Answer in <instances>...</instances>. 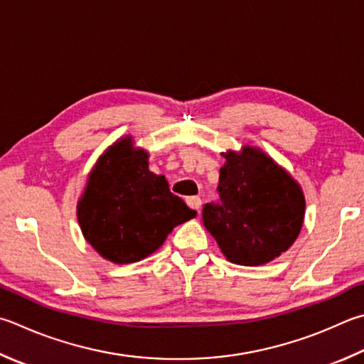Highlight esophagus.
<instances>
[{
	"label": "esophagus",
	"mask_w": 364,
	"mask_h": 364,
	"mask_svg": "<svg viewBox=\"0 0 364 364\" xmlns=\"http://www.w3.org/2000/svg\"><path fill=\"white\" fill-rule=\"evenodd\" d=\"M186 202H188V205H189L191 208H194V210H197V211H199V210H200V207H202V200H200V197H197V196H191V197H188Z\"/></svg>",
	"instance_id": "1"
}]
</instances>
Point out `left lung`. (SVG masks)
<instances>
[{
  "mask_svg": "<svg viewBox=\"0 0 364 364\" xmlns=\"http://www.w3.org/2000/svg\"><path fill=\"white\" fill-rule=\"evenodd\" d=\"M220 168V202L205 203L202 220L224 256L261 266L293 245L306 200L291 176L259 149L229 151Z\"/></svg>",
  "mask_w": 364,
  "mask_h": 364,
  "instance_id": "8db88e82",
  "label": "left lung"
}]
</instances>
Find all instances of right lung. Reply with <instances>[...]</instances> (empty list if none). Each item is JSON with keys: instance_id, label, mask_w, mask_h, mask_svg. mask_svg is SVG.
<instances>
[{"instance_id": "add662e5", "label": "right lung", "mask_w": 364, "mask_h": 364, "mask_svg": "<svg viewBox=\"0 0 364 364\" xmlns=\"http://www.w3.org/2000/svg\"><path fill=\"white\" fill-rule=\"evenodd\" d=\"M196 215L170 193L164 175L149 171L148 153L135 149L130 138L117 141L98 159L77 203L85 240L116 264L144 259L175 226Z\"/></svg>"}]
</instances>
